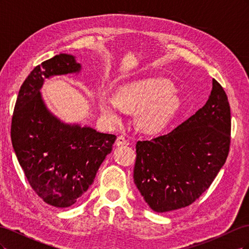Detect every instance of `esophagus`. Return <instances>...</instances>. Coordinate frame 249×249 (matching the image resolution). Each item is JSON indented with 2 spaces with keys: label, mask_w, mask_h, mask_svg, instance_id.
Returning <instances> with one entry per match:
<instances>
[{
  "label": "esophagus",
  "mask_w": 249,
  "mask_h": 249,
  "mask_svg": "<svg viewBox=\"0 0 249 249\" xmlns=\"http://www.w3.org/2000/svg\"><path fill=\"white\" fill-rule=\"evenodd\" d=\"M126 144V139L124 136H118L116 141H115V145L116 146H123Z\"/></svg>",
  "instance_id": "1"
}]
</instances>
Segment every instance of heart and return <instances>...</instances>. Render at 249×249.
I'll use <instances>...</instances> for the list:
<instances>
[{"mask_svg": "<svg viewBox=\"0 0 249 249\" xmlns=\"http://www.w3.org/2000/svg\"><path fill=\"white\" fill-rule=\"evenodd\" d=\"M172 83L162 78H144L118 87L108 100L99 101L102 115L112 124L120 123L117 110L136 114L135 124L146 135L161 134L177 115L180 101Z\"/></svg>", "mask_w": 249, "mask_h": 249, "instance_id": "1", "label": "heart"}]
</instances>
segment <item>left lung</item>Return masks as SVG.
Listing matches in <instances>:
<instances>
[{
  "mask_svg": "<svg viewBox=\"0 0 249 249\" xmlns=\"http://www.w3.org/2000/svg\"><path fill=\"white\" fill-rule=\"evenodd\" d=\"M205 106L167 135L138 141L134 182L155 212L188 207L212 184L227 160L231 108L213 79Z\"/></svg>",
  "mask_w": 249,
  "mask_h": 249,
  "instance_id": "obj_1",
  "label": "left lung"
}]
</instances>
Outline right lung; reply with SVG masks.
<instances>
[{
    "label": "right lung",
    "instance_id": "add662e5",
    "mask_svg": "<svg viewBox=\"0 0 249 249\" xmlns=\"http://www.w3.org/2000/svg\"><path fill=\"white\" fill-rule=\"evenodd\" d=\"M81 70L70 54L37 65L22 83L12 116L11 140L18 163L37 195L57 208L72 206L88 190L116 139L87 125L62 122L44 103V80Z\"/></svg>",
    "mask_w": 249,
    "mask_h": 249
}]
</instances>
